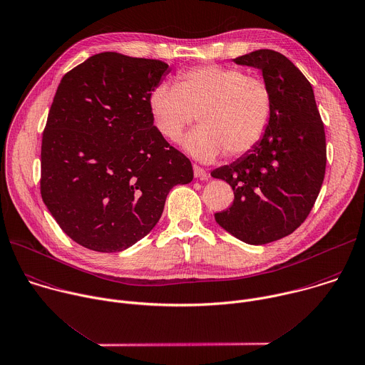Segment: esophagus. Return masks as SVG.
<instances>
[{
    "instance_id": "esophagus-1",
    "label": "esophagus",
    "mask_w": 365,
    "mask_h": 365,
    "mask_svg": "<svg viewBox=\"0 0 365 365\" xmlns=\"http://www.w3.org/2000/svg\"><path fill=\"white\" fill-rule=\"evenodd\" d=\"M193 175H195L196 179H200V180L207 179L206 170L203 168H200V166H196V165H193Z\"/></svg>"
}]
</instances>
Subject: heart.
<instances>
[{"mask_svg": "<svg viewBox=\"0 0 365 365\" xmlns=\"http://www.w3.org/2000/svg\"><path fill=\"white\" fill-rule=\"evenodd\" d=\"M272 110V91L262 78L217 64L180 71L176 86L162 83L149 96L153 125L169 142H178L199 115L200 126L186 136L183 148L202 162L223 152L236 158L255 149Z\"/></svg>", "mask_w": 365, "mask_h": 365, "instance_id": "obj_1", "label": "heart"}]
</instances>
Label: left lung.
Returning <instances> with one entry per match:
<instances>
[{
    "label": "left lung",
    "instance_id": "obj_1",
    "mask_svg": "<svg viewBox=\"0 0 365 365\" xmlns=\"http://www.w3.org/2000/svg\"><path fill=\"white\" fill-rule=\"evenodd\" d=\"M233 63L262 71L274 110L259 145L210 173L235 195L215 220L245 244L264 245L292 233L309 215L325 175V132L312 86L291 60L257 50Z\"/></svg>",
    "mask_w": 365,
    "mask_h": 365
}]
</instances>
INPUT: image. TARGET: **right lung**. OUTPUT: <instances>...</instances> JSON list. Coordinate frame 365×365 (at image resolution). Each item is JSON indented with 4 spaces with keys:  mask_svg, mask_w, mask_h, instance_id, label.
I'll return each instance as SVG.
<instances>
[{
    "mask_svg": "<svg viewBox=\"0 0 365 365\" xmlns=\"http://www.w3.org/2000/svg\"><path fill=\"white\" fill-rule=\"evenodd\" d=\"M159 60L114 51L61 78L43 133L41 197L78 245L120 252L159 222L190 160L156 130L149 96L169 73Z\"/></svg>",
    "mask_w": 365,
    "mask_h": 365,
    "instance_id": "add662e5",
    "label": "right lung"
}]
</instances>
